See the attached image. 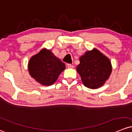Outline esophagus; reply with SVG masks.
I'll use <instances>...</instances> for the list:
<instances>
[{"label": "esophagus", "instance_id": "1", "mask_svg": "<svg viewBox=\"0 0 132 132\" xmlns=\"http://www.w3.org/2000/svg\"><path fill=\"white\" fill-rule=\"evenodd\" d=\"M67 66H68V68H73L74 67V66H73V65H72L71 64H68Z\"/></svg>", "mask_w": 132, "mask_h": 132}]
</instances>
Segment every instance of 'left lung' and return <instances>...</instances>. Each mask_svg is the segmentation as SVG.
<instances>
[{"instance_id":"obj_1","label":"left lung","mask_w":132,"mask_h":132,"mask_svg":"<svg viewBox=\"0 0 132 132\" xmlns=\"http://www.w3.org/2000/svg\"><path fill=\"white\" fill-rule=\"evenodd\" d=\"M77 71L85 86L95 89L102 86L112 71L111 63L97 49L87 51L80 58Z\"/></svg>"}]
</instances>
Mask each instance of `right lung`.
I'll return each instance as SVG.
<instances>
[{
  "label": "right lung",
  "instance_id": "obj_1",
  "mask_svg": "<svg viewBox=\"0 0 132 132\" xmlns=\"http://www.w3.org/2000/svg\"><path fill=\"white\" fill-rule=\"evenodd\" d=\"M64 62L55 56L52 52L43 48L35 55L28 62L30 75L44 85H51L65 69Z\"/></svg>",
  "mask_w": 132,
  "mask_h": 132
}]
</instances>
